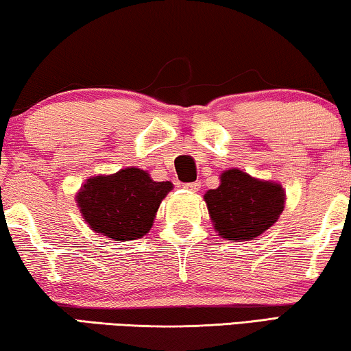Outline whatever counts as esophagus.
Instances as JSON below:
<instances>
[{
    "mask_svg": "<svg viewBox=\"0 0 351 351\" xmlns=\"http://www.w3.org/2000/svg\"><path fill=\"white\" fill-rule=\"evenodd\" d=\"M184 188L188 191H197L201 188V182H190V184H184Z\"/></svg>",
    "mask_w": 351,
    "mask_h": 351,
    "instance_id": "obj_1",
    "label": "esophagus"
}]
</instances>
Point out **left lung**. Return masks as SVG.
<instances>
[{
    "label": "left lung",
    "instance_id": "left-lung-1",
    "mask_svg": "<svg viewBox=\"0 0 351 351\" xmlns=\"http://www.w3.org/2000/svg\"><path fill=\"white\" fill-rule=\"evenodd\" d=\"M213 230L228 241H252L278 220L285 207L280 184L241 169L223 171L220 185L204 195Z\"/></svg>",
    "mask_w": 351,
    "mask_h": 351
}]
</instances>
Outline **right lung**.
<instances>
[{"label":"right lung","mask_w":351,"mask_h":351,"mask_svg":"<svg viewBox=\"0 0 351 351\" xmlns=\"http://www.w3.org/2000/svg\"><path fill=\"white\" fill-rule=\"evenodd\" d=\"M171 190V182H155L147 171L125 167L115 174L87 179L75 201L91 230L126 242L150 231L156 210Z\"/></svg>","instance_id":"right-lung-1"}]
</instances>
